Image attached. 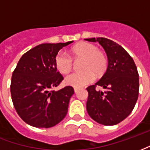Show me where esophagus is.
Returning a JSON list of instances; mask_svg holds the SVG:
<instances>
[{"label":"esophagus","mask_w":150,"mask_h":150,"mask_svg":"<svg viewBox=\"0 0 150 150\" xmlns=\"http://www.w3.org/2000/svg\"><path fill=\"white\" fill-rule=\"evenodd\" d=\"M74 91H75V92L76 93V92L79 91V88H78V87H74Z\"/></svg>","instance_id":"esophagus-1"}]
</instances>
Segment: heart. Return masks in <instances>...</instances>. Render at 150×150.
Segmentation results:
<instances>
[{
  "mask_svg": "<svg viewBox=\"0 0 150 150\" xmlns=\"http://www.w3.org/2000/svg\"><path fill=\"white\" fill-rule=\"evenodd\" d=\"M71 54L74 59H83L82 71L74 72L65 78L68 86L82 87L91 83L95 80V75L101 76L107 69L108 59L106 53L98 48L94 44L81 42L71 48ZM56 68L62 74H67L72 69L73 59L64 52H59L55 58Z\"/></svg>",
  "mask_w": 150,
  "mask_h": 150,
  "instance_id": "obj_1",
  "label": "heart"
}]
</instances>
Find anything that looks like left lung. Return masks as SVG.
<instances>
[{
  "label": "left lung",
  "instance_id": "left-lung-1",
  "mask_svg": "<svg viewBox=\"0 0 150 150\" xmlns=\"http://www.w3.org/2000/svg\"><path fill=\"white\" fill-rule=\"evenodd\" d=\"M98 42L108 58L105 74L95 85L88 86L86 110L99 124L113 126L123 121L134 110L139 93V75L134 59L121 45L111 40L86 39ZM103 86L104 92L96 90Z\"/></svg>",
  "mask_w": 150,
  "mask_h": 150
}]
</instances>
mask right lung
I'll return each mask as SVG.
<instances>
[{"label": "right lung", "mask_w": 150, "mask_h": 150, "mask_svg": "<svg viewBox=\"0 0 150 150\" xmlns=\"http://www.w3.org/2000/svg\"><path fill=\"white\" fill-rule=\"evenodd\" d=\"M73 41L42 44L24 53L13 71L10 91L13 106L24 122L37 128H49L64 119L74 89L53 88L64 79L55 58L59 51Z\"/></svg>", "instance_id": "right-lung-1"}]
</instances>
